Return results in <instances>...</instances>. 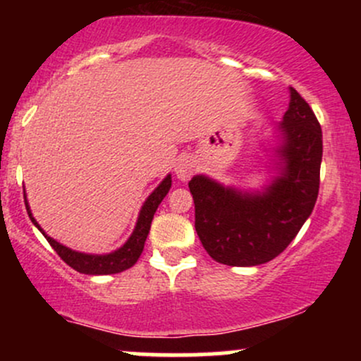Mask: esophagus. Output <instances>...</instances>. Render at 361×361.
Masks as SVG:
<instances>
[{"mask_svg":"<svg viewBox=\"0 0 361 361\" xmlns=\"http://www.w3.org/2000/svg\"><path fill=\"white\" fill-rule=\"evenodd\" d=\"M175 171L180 180H188L193 173V161L190 159V157H181V159H178Z\"/></svg>","mask_w":361,"mask_h":361,"instance_id":"34e87169","label":"esophagus"}]
</instances>
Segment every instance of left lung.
Here are the masks:
<instances>
[{
    "instance_id": "left-lung-1",
    "label": "left lung",
    "mask_w": 361,
    "mask_h": 361,
    "mask_svg": "<svg viewBox=\"0 0 361 361\" xmlns=\"http://www.w3.org/2000/svg\"><path fill=\"white\" fill-rule=\"evenodd\" d=\"M280 175L264 192H241L209 176L190 180L195 229L217 263L256 267L293 241L316 205L322 161V132L309 103L290 88L288 110L276 126Z\"/></svg>"
}]
</instances>
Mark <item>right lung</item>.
Segmentation results:
<instances>
[{
	"instance_id": "1",
	"label": "right lung",
	"mask_w": 361,
	"mask_h": 361,
	"mask_svg": "<svg viewBox=\"0 0 361 361\" xmlns=\"http://www.w3.org/2000/svg\"><path fill=\"white\" fill-rule=\"evenodd\" d=\"M169 188H171V175L164 178L154 192L149 195L147 200L144 202L142 209H140L139 212V219L137 224H135L134 233H132L130 238L127 239V243L123 244L122 247H118L117 251L109 252V255H86V252L73 251L69 250V247L62 246L61 243L54 241L51 235L44 233L42 227L39 226V222H37L34 215H32L28 202H25V207H27L28 217L34 222V226L45 235V239H47L49 244L54 247V251H56L62 258V261H66L69 267L74 268L76 271L85 273V275H114V273L128 270V268L134 267V264L137 263L140 252L144 250V243H146L147 239L149 229H151L152 217H154L157 207L163 202V198L168 195Z\"/></svg>"
}]
</instances>
